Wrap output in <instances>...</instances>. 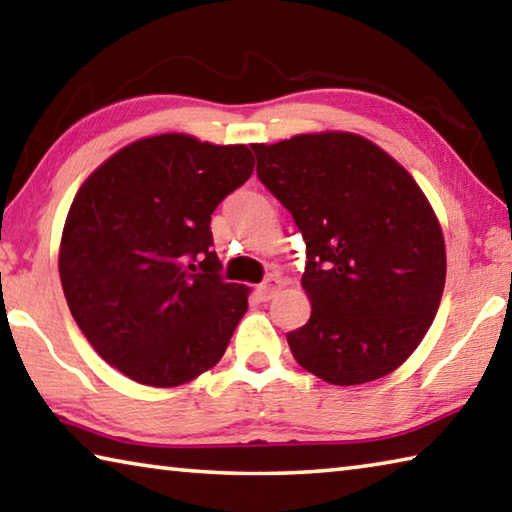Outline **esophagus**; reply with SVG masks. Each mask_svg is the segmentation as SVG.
<instances>
[{"instance_id":"1","label":"esophagus","mask_w":512,"mask_h":512,"mask_svg":"<svg viewBox=\"0 0 512 512\" xmlns=\"http://www.w3.org/2000/svg\"><path fill=\"white\" fill-rule=\"evenodd\" d=\"M277 289H280V280H277L275 275H271V277H266V280L259 284L257 287V296H259V300H271L275 293H277Z\"/></svg>"}]
</instances>
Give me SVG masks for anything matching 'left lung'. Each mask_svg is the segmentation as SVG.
I'll return each mask as SVG.
<instances>
[{
  "label": "left lung",
  "instance_id": "left-lung-1",
  "mask_svg": "<svg viewBox=\"0 0 512 512\" xmlns=\"http://www.w3.org/2000/svg\"><path fill=\"white\" fill-rule=\"evenodd\" d=\"M257 176L307 244L311 316L287 334L293 357L327 384L354 386L411 357L445 289V239L402 164L352 133L255 144Z\"/></svg>",
  "mask_w": 512,
  "mask_h": 512
}]
</instances>
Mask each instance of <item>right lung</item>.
Listing matches in <instances>:
<instances>
[{
	"label": "right lung",
	"mask_w": 512,
	"mask_h": 512,
	"mask_svg": "<svg viewBox=\"0 0 512 512\" xmlns=\"http://www.w3.org/2000/svg\"><path fill=\"white\" fill-rule=\"evenodd\" d=\"M253 167L244 144L169 133L128 144L81 185L60 241V282L112 368L171 388L219 363L248 289L223 282L210 221Z\"/></svg>",
	"instance_id": "add662e5"
}]
</instances>
